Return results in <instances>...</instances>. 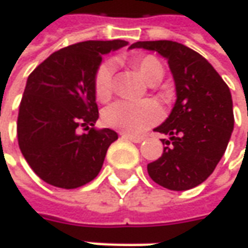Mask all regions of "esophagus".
<instances>
[{
    "mask_svg": "<svg viewBox=\"0 0 248 248\" xmlns=\"http://www.w3.org/2000/svg\"><path fill=\"white\" fill-rule=\"evenodd\" d=\"M122 139H126V140L132 141V142H141V141L144 140L142 137H136V136H132V134H126V133H124V134H122Z\"/></svg>",
    "mask_w": 248,
    "mask_h": 248,
    "instance_id": "esophagus-1",
    "label": "esophagus"
}]
</instances>
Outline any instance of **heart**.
I'll list each match as a JSON object with an SVG mask.
<instances>
[{
  "label": "heart",
  "instance_id": "1",
  "mask_svg": "<svg viewBox=\"0 0 248 248\" xmlns=\"http://www.w3.org/2000/svg\"><path fill=\"white\" fill-rule=\"evenodd\" d=\"M134 64L140 74L150 81V78L156 70L162 68V64L154 56H141L134 60ZM115 65L111 60H107L98 65L94 74V93L98 100H107L112 90ZM162 118V108L155 101L142 100V101H129L119 100L109 104L103 111L104 124L127 134H140L147 130L152 124H158Z\"/></svg>",
  "mask_w": 248,
  "mask_h": 248
}]
</instances>
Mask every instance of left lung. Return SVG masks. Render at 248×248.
<instances>
[{
	"label": "left lung",
	"mask_w": 248,
	"mask_h": 248,
	"mask_svg": "<svg viewBox=\"0 0 248 248\" xmlns=\"http://www.w3.org/2000/svg\"><path fill=\"white\" fill-rule=\"evenodd\" d=\"M158 52L169 63L177 100L170 115L154 129L163 139V154L148 163V174L171 191H186L207 180L225 154L233 130L231 90L209 62L174 41H139L130 49Z\"/></svg>",
	"instance_id": "obj_1"
}]
</instances>
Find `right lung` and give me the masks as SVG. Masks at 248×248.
<instances>
[{
  "mask_svg": "<svg viewBox=\"0 0 248 248\" xmlns=\"http://www.w3.org/2000/svg\"><path fill=\"white\" fill-rule=\"evenodd\" d=\"M126 41H85L63 47L29 75L17 116L23 156L41 180L74 189L94 180L108 147L118 139L111 129L97 130L94 74L103 55ZM79 127L89 132L81 135Z\"/></svg>",
  "mask_w": 248,
  "mask_h": 248,
  "instance_id": "obj_1",
  "label": "right lung"
}]
</instances>
